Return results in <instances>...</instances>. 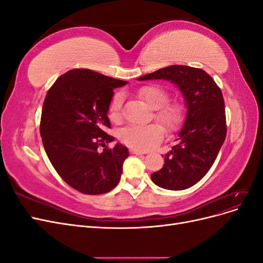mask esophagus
I'll return each mask as SVG.
<instances>
[{
  "instance_id": "1",
  "label": "esophagus",
  "mask_w": 263,
  "mask_h": 263,
  "mask_svg": "<svg viewBox=\"0 0 263 263\" xmlns=\"http://www.w3.org/2000/svg\"><path fill=\"white\" fill-rule=\"evenodd\" d=\"M130 153L133 155H146L148 154L147 150H139V149H130Z\"/></svg>"
}]
</instances>
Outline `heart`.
<instances>
[{
  "label": "heart",
  "mask_w": 263,
  "mask_h": 263,
  "mask_svg": "<svg viewBox=\"0 0 263 263\" xmlns=\"http://www.w3.org/2000/svg\"><path fill=\"white\" fill-rule=\"evenodd\" d=\"M137 95L147 104L156 109L155 118L161 123L168 130L176 129L182 121L183 108L179 103H166L169 93L159 85H145L137 91ZM123 95L116 94L110 101L108 116L116 122L122 116ZM118 137L127 146L139 150H146L157 145L164 137V129L159 124L130 125L124 127L118 134Z\"/></svg>",
  "instance_id": "obj_1"
}]
</instances>
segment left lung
I'll use <instances>...</instances> for the list:
<instances>
[{"instance_id":"8db88e82","label":"left lung","mask_w":263,"mask_h":263,"mask_svg":"<svg viewBox=\"0 0 263 263\" xmlns=\"http://www.w3.org/2000/svg\"><path fill=\"white\" fill-rule=\"evenodd\" d=\"M168 80L184 98L186 116L174 145L164 156L161 170L151 180L162 189L181 191L200 181L209 172L226 138L225 103L221 91L204 70L170 66L138 78L139 81Z\"/></svg>"}]
</instances>
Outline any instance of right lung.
Segmentation results:
<instances>
[{"instance_id": "right-lung-1", "label": "right lung", "mask_w": 263, "mask_h": 263, "mask_svg": "<svg viewBox=\"0 0 263 263\" xmlns=\"http://www.w3.org/2000/svg\"><path fill=\"white\" fill-rule=\"evenodd\" d=\"M125 84L89 69H72L47 92L41 118L45 151L62 180L83 194L107 193L121 179L128 149L121 144L107 148L115 138L105 130L114 89Z\"/></svg>"}]
</instances>
